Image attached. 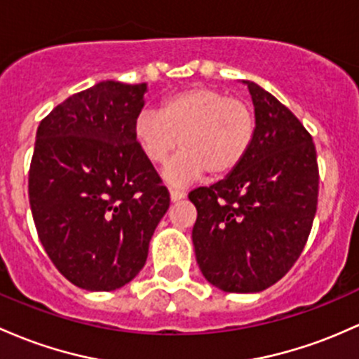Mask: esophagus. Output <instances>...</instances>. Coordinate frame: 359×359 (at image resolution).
Segmentation results:
<instances>
[{"instance_id":"obj_1","label":"esophagus","mask_w":359,"mask_h":359,"mask_svg":"<svg viewBox=\"0 0 359 359\" xmlns=\"http://www.w3.org/2000/svg\"><path fill=\"white\" fill-rule=\"evenodd\" d=\"M186 198V192L179 191V189H170V199L172 203H177V201Z\"/></svg>"}]
</instances>
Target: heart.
I'll list each match as a JSON object with an SVG mask.
<instances>
[{
	"instance_id": "b5f03b06",
	"label": "heart",
	"mask_w": 359,
	"mask_h": 359,
	"mask_svg": "<svg viewBox=\"0 0 359 359\" xmlns=\"http://www.w3.org/2000/svg\"><path fill=\"white\" fill-rule=\"evenodd\" d=\"M255 112L243 98L219 88L192 85L161 100L158 112L143 110L135 121V137L151 165H163L177 147L182 151L165 168L170 186L182 187L208 170L231 173L249 155L255 137Z\"/></svg>"
}]
</instances>
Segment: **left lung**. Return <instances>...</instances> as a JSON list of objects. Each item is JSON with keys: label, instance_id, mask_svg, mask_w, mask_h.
<instances>
[{"label": "left lung", "instance_id": "obj_1", "mask_svg": "<svg viewBox=\"0 0 359 359\" xmlns=\"http://www.w3.org/2000/svg\"><path fill=\"white\" fill-rule=\"evenodd\" d=\"M255 137L226 179L189 192L204 278L228 293H257L278 283L300 257L318 198L317 151L291 110L254 81Z\"/></svg>", "mask_w": 359, "mask_h": 359}]
</instances>
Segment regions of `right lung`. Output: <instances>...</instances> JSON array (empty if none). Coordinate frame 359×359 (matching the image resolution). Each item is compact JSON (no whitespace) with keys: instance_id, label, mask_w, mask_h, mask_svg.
Wrapping results in <instances>:
<instances>
[{"instance_id":"right-lung-1","label":"right lung","mask_w":359,"mask_h":359,"mask_svg":"<svg viewBox=\"0 0 359 359\" xmlns=\"http://www.w3.org/2000/svg\"><path fill=\"white\" fill-rule=\"evenodd\" d=\"M144 92L147 83L100 81L39 124L30 210L49 259L78 288L112 291L131 281L170 206L135 137Z\"/></svg>"}]
</instances>
